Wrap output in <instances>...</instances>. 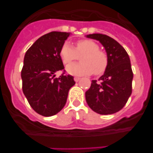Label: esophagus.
I'll return each mask as SVG.
<instances>
[{
	"label": "esophagus",
	"instance_id": "1",
	"mask_svg": "<svg viewBox=\"0 0 153 153\" xmlns=\"http://www.w3.org/2000/svg\"><path fill=\"white\" fill-rule=\"evenodd\" d=\"M80 79H81V78H79V77H75V78H74V81H75V82H78Z\"/></svg>",
	"mask_w": 153,
	"mask_h": 153
}]
</instances>
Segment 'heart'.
I'll list each match as a JSON object with an SVG mask.
<instances>
[{
  "mask_svg": "<svg viewBox=\"0 0 153 153\" xmlns=\"http://www.w3.org/2000/svg\"><path fill=\"white\" fill-rule=\"evenodd\" d=\"M61 57L65 64H70L81 57L82 64H71L67 71L72 75H88L94 72L95 75H101L105 72L109 64L107 54L99 49V46L92 40L84 39L77 41L75 49L68 42L63 44Z\"/></svg>",
  "mask_w": 153,
  "mask_h": 153,
  "instance_id": "heart-1",
  "label": "heart"
}]
</instances>
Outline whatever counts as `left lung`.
I'll list each match as a JSON object with an SVG mask.
<instances>
[{
    "label": "left lung",
    "mask_w": 153,
    "mask_h": 153,
    "mask_svg": "<svg viewBox=\"0 0 153 153\" xmlns=\"http://www.w3.org/2000/svg\"><path fill=\"white\" fill-rule=\"evenodd\" d=\"M87 38L95 39L104 46L109 64L98 81L92 80L86 92L89 107L101 115H110L121 110L132 94L133 72L130 59L124 48L113 38L103 34H91Z\"/></svg>",
    "instance_id": "1"
}]
</instances>
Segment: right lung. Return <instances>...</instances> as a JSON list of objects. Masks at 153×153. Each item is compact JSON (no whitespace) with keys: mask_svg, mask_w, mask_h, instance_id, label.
Instances as JSON below:
<instances>
[{"mask_svg":"<svg viewBox=\"0 0 153 153\" xmlns=\"http://www.w3.org/2000/svg\"><path fill=\"white\" fill-rule=\"evenodd\" d=\"M69 32H51L38 38L27 51L21 70L22 89L31 107L45 117L56 115L65 106L73 76L64 75L60 52ZM64 70L59 78L55 72Z\"/></svg>","mask_w":153,"mask_h":153,"instance_id":"right-lung-1","label":"right lung"}]
</instances>
